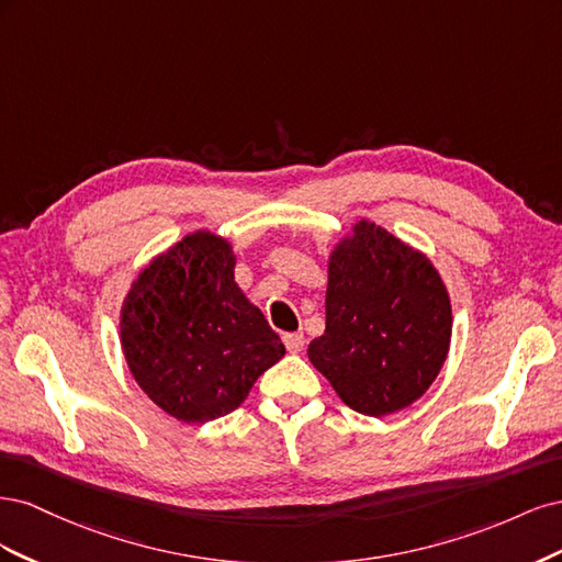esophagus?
<instances>
[{"label": "esophagus", "mask_w": 562, "mask_h": 562, "mask_svg": "<svg viewBox=\"0 0 562 562\" xmlns=\"http://www.w3.org/2000/svg\"><path fill=\"white\" fill-rule=\"evenodd\" d=\"M304 342H307V339H304L302 333H285L283 335V345L291 353H300L304 349Z\"/></svg>", "instance_id": "1"}]
</instances>
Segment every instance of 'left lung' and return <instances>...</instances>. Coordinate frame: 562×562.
<instances>
[{
  "label": "left lung",
  "instance_id": "obj_1",
  "mask_svg": "<svg viewBox=\"0 0 562 562\" xmlns=\"http://www.w3.org/2000/svg\"><path fill=\"white\" fill-rule=\"evenodd\" d=\"M452 310L422 252L361 220L328 265L326 333L310 361L351 411L384 417L415 403L443 368Z\"/></svg>",
  "mask_w": 562,
  "mask_h": 562
}]
</instances>
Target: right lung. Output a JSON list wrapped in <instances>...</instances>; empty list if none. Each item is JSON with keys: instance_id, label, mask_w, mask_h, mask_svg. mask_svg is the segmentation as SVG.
<instances>
[{"instance_id": "1", "label": "right lung", "mask_w": 562, "mask_h": 562, "mask_svg": "<svg viewBox=\"0 0 562 562\" xmlns=\"http://www.w3.org/2000/svg\"><path fill=\"white\" fill-rule=\"evenodd\" d=\"M122 349L145 394L187 424L236 411L285 353L234 283L232 246L211 232L184 236L140 271L122 307Z\"/></svg>"}]
</instances>
